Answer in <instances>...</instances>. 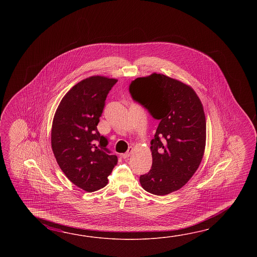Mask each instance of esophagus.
Segmentation results:
<instances>
[{"label":"esophagus","instance_id":"obj_1","mask_svg":"<svg viewBox=\"0 0 257 257\" xmlns=\"http://www.w3.org/2000/svg\"><path fill=\"white\" fill-rule=\"evenodd\" d=\"M133 153V148L130 147L128 148V150H127V152L126 153H124V154H122V157L124 159H127L130 156H131V153Z\"/></svg>","mask_w":257,"mask_h":257}]
</instances>
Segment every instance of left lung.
Returning a JSON list of instances; mask_svg holds the SVG:
<instances>
[{
	"instance_id": "1",
	"label": "left lung",
	"mask_w": 257,
	"mask_h": 257,
	"mask_svg": "<svg viewBox=\"0 0 257 257\" xmlns=\"http://www.w3.org/2000/svg\"><path fill=\"white\" fill-rule=\"evenodd\" d=\"M132 98L160 120L151 142L152 169L141 175L144 190L157 196L179 190L190 180L206 147V116L194 89L154 72L131 82Z\"/></svg>"
}]
</instances>
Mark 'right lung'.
<instances>
[{"label":"right lung","mask_w":257,"mask_h":257,"mask_svg":"<svg viewBox=\"0 0 257 257\" xmlns=\"http://www.w3.org/2000/svg\"><path fill=\"white\" fill-rule=\"evenodd\" d=\"M117 82L91 76L78 82L61 99L51 127V147L60 169L75 186L86 192L106 186L117 164L106 149L107 139L97 131L99 117L111 88Z\"/></svg>","instance_id":"right-lung-1"}]
</instances>
